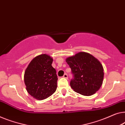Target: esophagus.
I'll list each match as a JSON object with an SVG mask.
<instances>
[{"label":"esophagus","instance_id":"esophagus-1","mask_svg":"<svg viewBox=\"0 0 125 125\" xmlns=\"http://www.w3.org/2000/svg\"><path fill=\"white\" fill-rule=\"evenodd\" d=\"M63 78H66V79H68V74H67L66 73H65L64 75H63Z\"/></svg>","mask_w":125,"mask_h":125}]
</instances>
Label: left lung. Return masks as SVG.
I'll list each match as a JSON object with an SVG mask.
<instances>
[{
    "instance_id": "left-lung-1",
    "label": "left lung",
    "mask_w": 125,
    "mask_h": 125,
    "mask_svg": "<svg viewBox=\"0 0 125 125\" xmlns=\"http://www.w3.org/2000/svg\"><path fill=\"white\" fill-rule=\"evenodd\" d=\"M66 62L73 76L70 84L74 91L84 96L92 95L98 91L104 78V70L98 60L90 53L81 52L68 57Z\"/></svg>"
}]
</instances>
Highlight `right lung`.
Wrapping results in <instances>:
<instances>
[{"label": "right lung", "instance_id": "1", "mask_svg": "<svg viewBox=\"0 0 125 125\" xmlns=\"http://www.w3.org/2000/svg\"><path fill=\"white\" fill-rule=\"evenodd\" d=\"M52 57L46 54L37 56L25 72L27 91L37 100L47 98L56 90L58 78L55 69L52 66Z\"/></svg>", "mask_w": 125, "mask_h": 125}]
</instances>
